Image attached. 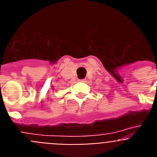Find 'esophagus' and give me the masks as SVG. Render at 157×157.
I'll return each instance as SVG.
<instances>
[{"label": "esophagus", "instance_id": "esophagus-1", "mask_svg": "<svg viewBox=\"0 0 157 157\" xmlns=\"http://www.w3.org/2000/svg\"><path fill=\"white\" fill-rule=\"evenodd\" d=\"M78 82H85L86 78H82V79H78Z\"/></svg>", "mask_w": 157, "mask_h": 157}]
</instances>
